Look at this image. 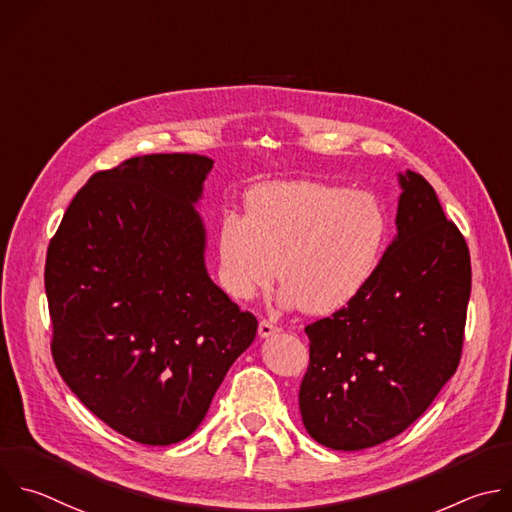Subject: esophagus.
Instances as JSON below:
<instances>
[{"mask_svg": "<svg viewBox=\"0 0 512 512\" xmlns=\"http://www.w3.org/2000/svg\"><path fill=\"white\" fill-rule=\"evenodd\" d=\"M277 331H279V325H275L273 321H269V319H261L259 321V335L261 337H269V335H273Z\"/></svg>", "mask_w": 512, "mask_h": 512, "instance_id": "obj_1", "label": "esophagus"}]
</instances>
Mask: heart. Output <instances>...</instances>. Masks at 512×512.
<instances>
[{"label": "heart", "mask_w": 512, "mask_h": 512, "mask_svg": "<svg viewBox=\"0 0 512 512\" xmlns=\"http://www.w3.org/2000/svg\"><path fill=\"white\" fill-rule=\"evenodd\" d=\"M390 241V215L368 191L321 181L255 187L245 215L217 229L221 277L237 299L267 289L279 267V301L309 315L348 307L372 283Z\"/></svg>", "instance_id": "b5f03b06"}]
</instances>
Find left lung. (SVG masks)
Wrapping results in <instances>:
<instances>
[{"label": "left lung", "mask_w": 512, "mask_h": 512, "mask_svg": "<svg viewBox=\"0 0 512 512\" xmlns=\"http://www.w3.org/2000/svg\"><path fill=\"white\" fill-rule=\"evenodd\" d=\"M398 235L348 307L305 325L303 426L333 450L378 446L418 420L454 376L470 297V253L430 183L400 175Z\"/></svg>", "instance_id": "obj_1"}]
</instances>
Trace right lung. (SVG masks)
<instances>
[{
  "instance_id": "1",
  "label": "right lung",
  "mask_w": 512,
  "mask_h": 512,
  "mask_svg": "<svg viewBox=\"0 0 512 512\" xmlns=\"http://www.w3.org/2000/svg\"><path fill=\"white\" fill-rule=\"evenodd\" d=\"M213 160L132 156L76 193L50 241L46 295L54 364L112 430L168 446L191 436L233 362L253 344L205 267L195 211Z\"/></svg>"
}]
</instances>
